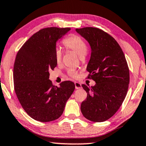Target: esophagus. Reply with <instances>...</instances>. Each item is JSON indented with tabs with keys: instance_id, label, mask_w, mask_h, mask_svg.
<instances>
[{
	"instance_id": "esophagus-1",
	"label": "esophagus",
	"mask_w": 146,
	"mask_h": 146,
	"mask_svg": "<svg viewBox=\"0 0 146 146\" xmlns=\"http://www.w3.org/2000/svg\"><path fill=\"white\" fill-rule=\"evenodd\" d=\"M74 84H75L76 89H79V88H81V87H82V86H81V84L78 82H75Z\"/></svg>"
}]
</instances>
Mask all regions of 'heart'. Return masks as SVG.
<instances>
[{"label":"heart","mask_w":146,"mask_h":146,"mask_svg":"<svg viewBox=\"0 0 146 146\" xmlns=\"http://www.w3.org/2000/svg\"><path fill=\"white\" fill-rule=\"evenodd\" d=\"M63 45L67 50H71L75 52L79 56L82 58L84 55L86 54L88 47L87 44L84 39H83L80 36L75 35V34H72L68 37H66L64 39ZM62 52L61 50L57 49L55 52V60L58 64H60L62 61ZM68 74L72 78H76L78 76V72L74 70H70L68 71Z\"/></svg>","instance_id":"obj_1"}]
</instances>
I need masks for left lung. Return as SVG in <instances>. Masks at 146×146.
<instances>
[{
	"instance_id": "obj_1",
	"label": "left lung",
	"mask_w": 146,
	"mask_h": 146,
	"mask_svg": "<svg viewBox=\"0 0 146 146\" xmlns=\"http://www.w3.org/2000/svg\"><path fill=\"white\" fill-rule=\"evenodd\" d=\"M76 31L90 45L87 78L96 82L91 87L82 84L87 97L81 112L91 121H105L118 111L127 92L129 70L125 57L117 41L102 29L87 27Z\"/></svg>"
}]
</instances>
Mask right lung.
<instances>
[{"instance_id": "add662e5", "label": "right lung", "mask_w": 146, "mask_h": 146, "mask_svg": "<svg viewBox=\"0 0 146 146\" xmlns=\"http://www.w3.org/2000/svg\"><path fill=\"white\" fill-rule=\"evenodd\" d=\"M70 28L48 27L33 34L19 50L13 68L14 88L23 109L41 122L56 120L62 115L74 83L64 81L60 87L49 80L54 70L56 42Z\"/></svg>"}]
</instances>
